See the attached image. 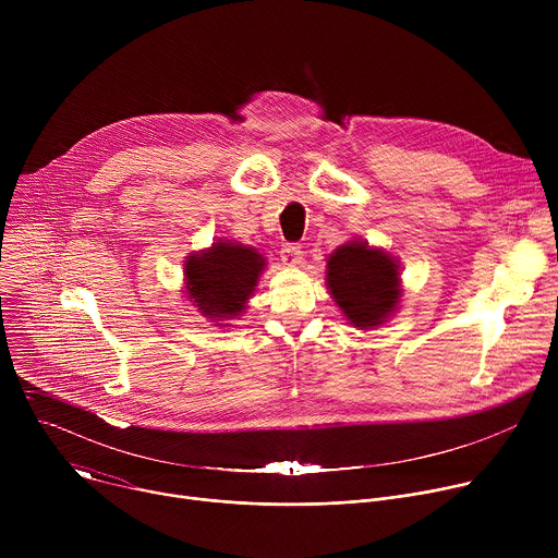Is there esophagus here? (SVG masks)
I'll use <instances>...</instances> for the list:
<instances>
[{
    "label": "esophagus",
    "mask_w": 558,
    "mask_h": 558,
    "mask_svg": "<svg viewBox=\"0 0 558 558\" xmlns=\"http://www.w3.org/2000/svg\"><path fill=\"white\" fill-rule=\"evenodd\" d=\"M280 258H282V265L298 267L302 263V252L298 245H284L280 252Z\"/></svg>",
    "instance_id": "obj_1"
}]
</instances>
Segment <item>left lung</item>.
<instances>
[{
  "instance_id": "8db88e82",
  "label": "left lung",
  "mask_w": 558,
  "mask_h": 558,
  "mask_svg": "<svg viewBox=\"0 0 558 558\" xmlns=\"http://www.w3.org/2000/svg\"><path fill=\"white\" fill-rule=\"evenodd\" d=\"M400 260L362 238L338 247L327 258L325 282L342 315L355 329H375L400 308L404 287Z\"/></svg>"
}]
</instances>
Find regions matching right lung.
<instances>
[{
    "instance_id": "obj_1",
    "label": "right lung",
    "mask_w": 558,
    "mask_h": 558,
    "mask_svg": "<svg viewBox=\"0 0 558 558\" xmlns=\"http://www.w3.org/2000/svg\"><path fill=\"white\" fill-rule=\"evenodd\" d=\"M265 269L267 258L256 247L218 238L211 247L187 256L185 298L214 327H231L245 313Z\"/></svg>"
}]
</instances>
